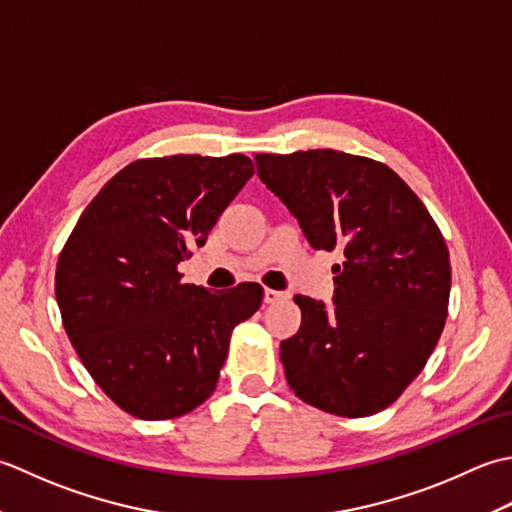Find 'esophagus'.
Listing matches in <instances>:
<instances>
[{
  "mask_svg": "<svg viewBox=\"0 0 512 512\" xmlns=\"http://www.w3.org/2000/svg\"><path fill=\"white\" fill-rule=\"evenodd\" d=\"M287 298L285 291H276V289H265V302L267 305H274V302Z\"/></svg>",
  "mask_w": 512,
  "mask_h": 512,
  "instance_id": "34e87169",
  "label": "esophagus"
}]
</instances>
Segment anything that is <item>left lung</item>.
Here are the masks:
<instances>
[{
    "label": "left lung",
    "instance_id": "8db88e82",
    "mask_svg": "<svg viewBox=\"0 0 512 512\" xmlns=\"http://www.w3.org/2000/svg\"><path fill=\"white\" fill-rule=\"evenodd\" d=\"M256 170L314 249H342L333 305L294 296L280 342L289 387L333 415L387 409L417 378L448 314L451 260L440 227L398 174L338 150L256 154Z\"/></svg>",
    "mask_w": 512,
    "mask_h": 512
}]
</instances>
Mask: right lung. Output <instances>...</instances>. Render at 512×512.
<instances>
[{
	"label": "right lung",
	"mask_w": 512,
	"mask_h": 512,
	"mask_svg": "<svg viewBox=\"0 0 512 512\" xmlns=\"http://www.w3.org/2000/svg\"><path fill=\"white\" fill-rule=\"evenodd\" d=\"M254 163L176 154L130 163L101 187L61 249L55 296L64 329L103 393L141 420L190 413L212 395L238 322L263 287L181 283Z\"/></svg>",
	"instance_id": "right-lung-1"
}]
</instances>
